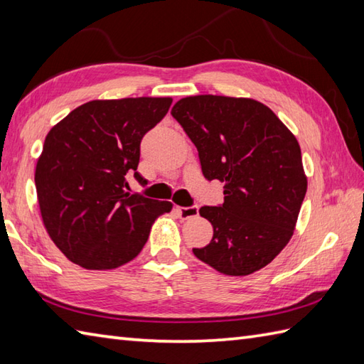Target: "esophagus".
I'll return each instance as SVG.
<instances>
[{
    "label": "esophagus",
    "mask_w": 364,
    "mask_h": 364,
    "mask_svg": "<svg viewBox=\"0 0 364 364\" xmlns=\"http://www.w3.org/2000/svg\"><path fill=\"white\" fill-rule=\"evenodd\" d=\"M178 214L181 215V219H192L198 215V208L197 206H176Z\"/></svg>",
    "instance_id": "obj_1"
}]
</instances>
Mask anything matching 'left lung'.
Masks as SVG:
<instances>
[{"label": "left lung", "instance_id": "8db88e82", "mask_svg": "<svg viewBox=\"0 0 364 364\" xmlns=\"http://www.w3.org/2000/svg\"><path fill=\"white\" fill-rule=\"evenodd\" d=\"M172 115L197 146L206 180L225 183L223 203L198 211L214 228L211 242L192 252L220 274L257 272L289 242L306 194L297 139L250 98L186 97Z\"/></svg>", "mask_w": 364, "mask_h": 364}]
</instances>
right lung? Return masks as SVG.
<instances>
[{
	"label": "right lung",
	"mask_w": 364,
	"mask_h": 364,
	"mask_svg": "<svg viewBox=\"0 0 364 364\" xmlns=\"http://www.w3.org/2000/svg\"><path fill=\"white\" fill-rule=\"evenodd\" d=\"M172 98L94 100L50 129L36 167L43 225L58 249L84 269H115L136 258L170 202L129 194L141 141Z\"/></svg>",
	"instance_id": "add662e5"
}]
</instances>
